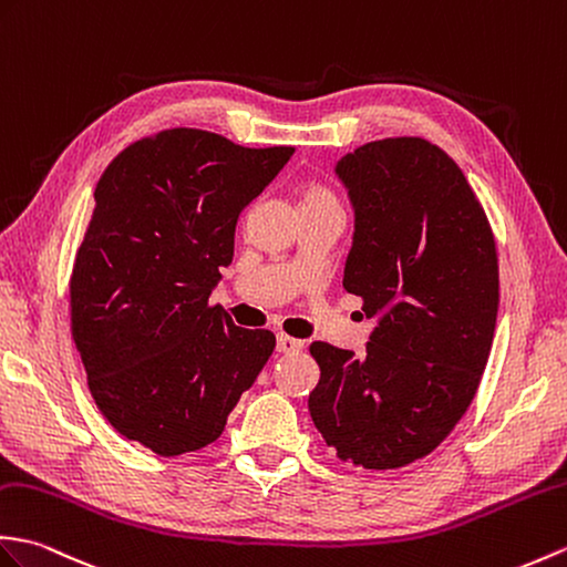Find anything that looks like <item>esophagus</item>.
Wrapping results in <instances>:
<instances>
[{
	"mask_svg": "<svg viewBox=\"0 0 567 567\" xmlns=\"http://www.w3.org/2000/svg\"><path fill=\"white\" fill-rule=\"evenodd\" d=\"M301 348H305V343H301L299 338H292V336H287V333L278 336V350L280 352L289 354V352H299Z\"/></svg>",
	"mask_w": 567,
	"mask_h": 567,
	"instance_id": "esophagus-1",
	"label": "esophagus"
}]
</instances>
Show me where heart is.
<instances>
[{"instance_id":"1","label":"heart","mask_w":567,"mask_h":567,"mask_svg":"<svg viewBox=\"0 0 567 567\" xmlns=\"http://www.w3.org/2000/svg\"><path fill=\"white\" fill-rule=\"evenodd\" d=\"M297 203L301 213H311V209H343L336 190L319 178H305L299 183Z\"/></svg>"}]
</instances>
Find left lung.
<instances>
[{"label": "left lung", "mask_w": 567, "mask_h": 567, "mask_svg": "<svg viewBox=\"0 0 567 567\" xmlns=\"http://www.w3.org/2000/svg\"><path fill=\"white\" fill-rule=\"evenodd\" d=\"M336 171L358 215L343 287L379 323L362 358L309 346V413L340 462L401 468L476 396L499 305L495 236L462 168L423 137L367 142Z\"/></svg>", "instance_id": "1"}]
</instances>
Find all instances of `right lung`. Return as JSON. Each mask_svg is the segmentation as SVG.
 <instances>
[{
    "instance_id": "1",
    "label": "right lung",
    "mask_w": 567,
    "mask_h": 567,
    "mask_svg": "<svg viewBox=\"0 0 567 567\" xmlns=\"http://www.w3.org/2000/svg\"><path fill=\"white\" fill-rule=\"evenodd\" d=\"M295 147L197 127L142 137L105 166L70 278L72 338L103 417L159 456L213 444L275 336L209 305L241 209Z\"/></svg>"
}]
</instances>
